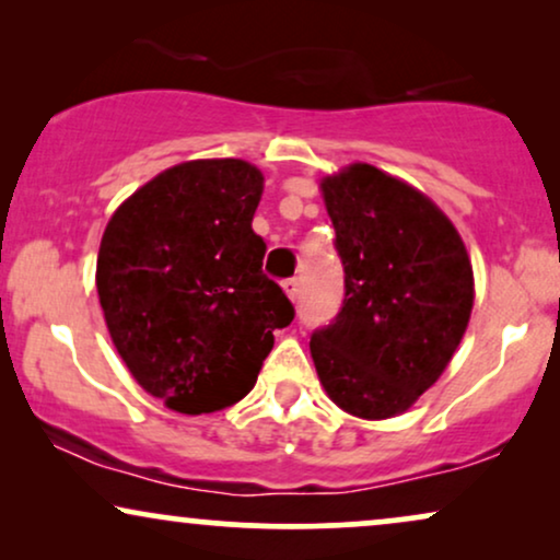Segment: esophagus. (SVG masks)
Instances as JSON below:
<instances>
[{
	"label": "esophagus",
	"instance_id": "esophagus-1",
	"mask_svg": "<svg viewBox=\"0 0 560 560\" xmlns=\"http://www.w3.org/2000/svg\"><path fill=\"white\" fill-rule=\"evenodd\" d=\"M284 292L292 302H296V296H300V279H287L284 281Z\"/></svg>",
	"mask_w": 560,
	"mask_h": 560
}]
</instances>
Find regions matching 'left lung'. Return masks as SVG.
<instances>
[{"instance_id":"8db88e82","label":"left lung","mask_w":560,"mask_h":560,"mask_svg":"<svg viewBox=\"0 0 560 560\" xmlns=\"http://www.w3.org/2000/svg\"><path fill=\"white\" fill-rule=\"evenodd\" d=\"M346 300L310 350L327 397L363 420L407 412L443 374L474 307L453 222L399 178L353 163L323 178Z\"/></svg>"}]
</instances>
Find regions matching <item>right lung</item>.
I'll return each mask as SVG.
<instances>
[{"instance_id": "add662e5", "label": "right lung", "mask_w": 560, "mask_h": 560, "mask_svg": "<svg viewBox=\"0 0 560 560\" xmlns=\"http://www.w3.org/2000/svg\"><path fill=\"white\" fill-rule=\"evenodd\" d=\"M264 174L241 159L186 161L151 178L107 222L96 292L119 358L184 415L218 412L256 386L294 307L260 271L250 222Z\"/></svg>"}]
</instances>
